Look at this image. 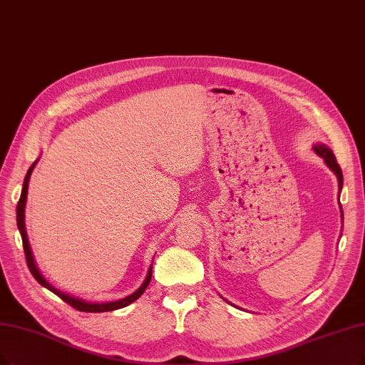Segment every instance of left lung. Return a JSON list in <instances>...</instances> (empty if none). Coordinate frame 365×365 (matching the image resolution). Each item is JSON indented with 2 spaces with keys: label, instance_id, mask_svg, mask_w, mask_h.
<instances>
[{
  "label": "left lung",
  "instance_id": "obj_1",
  "mask_svg": "<svg viewBox=\"0 0 365 365\" xmlns=\"http://www.w3.org/2000/svg\"><path fill=\"white\" fill-rule=\"evenodd\" d=\"M314 151H316L320 157L325 158L327 165L332 169V172H334L335 175H337V178H339V188L341 190V187H343V173H341V168H340V165L337 163V158H335L334 153H332L328 147H325V145H322V143L316 145ZM341 217H343V211H341Z\"/></svg>",
  "mask_w": 365,
  "mask_h": 365
}]
</instances>
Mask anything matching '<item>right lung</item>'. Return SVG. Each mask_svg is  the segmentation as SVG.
<instances>
[{
  "label": "right lung",
  "mask_w": 365,
  "mask_h": 365,
  "mask_svg": "<svg viewBox=\"0 0 365 365\" xmlns=\"http://www.w3.org/2000/svg\"><path fill=\"white\" fill-rule=\"evenodd\" d=\"M36 166V162L31 165V168L28 169L26 172V177L24 180V187H22V193H21V199L18 202V207H16V220H18V227H19V232H21V237H22V244H24V252H25V257H26V265L28 268H30L31 274L34 275V279L41 284L45 286L46 289H49L51 292H53L55 295L60 297L64 302H67L68 305H71L73 309H76L79 312H85V313H101V312H112V310H118V309H123L125 307V305L132 304L133 301H136L143 292L145 289L148 287L150 282H151V275H153V265L148 271V275L147 279H145V282L142 283V286L136 290L135 294H132L127 298H123V299H118V301H112V302H105V304H93V302H86V301H82L79 298H73L70 295H66L63 292H60V290H56L53 286H51L45 279H43L41 274L38 272L36 264H34V259H33V255H31V249H30V244H28V238H26V232H25V223H24V215H25V202H26V193H28V181H30V175L33 172Z\"/></svg>",
  "instance_id": "obj_1"
}]
</instances>
